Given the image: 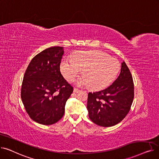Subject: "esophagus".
Masks as SVG:
<instances>
[{
  "label": "esophagus",
  "mask_w": 159,
  "mask_h": 159,
  "mask_svg": "<svg viewBox=\"0 0 159 159\" xmlns=\"http://www.w3.org/2000/svg\"><path fill=\"white\" fill-rule=\"evenodd\" d=\"M79 91H80V90L79 89H77V88H74L73 89V92L74 93H79Z\"/></svg>",
  "instance_id": "obj_1"
}]
</instances>
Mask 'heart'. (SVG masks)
<instances>
[{"label":"heart","instance_id":"1","mask_svg":"<svg viewBox=\"0 0 159 159\" xmlns=\"http://www.w3.org/2000/svg\"><path fill=\"white\" fill-rule=\"evenodd\" d=\"M61 71L68 81L75 79L82 70L83 76L76 84L101 90L110 86L119 72L120 65L115 58L99 51L79 52L73 54L70 59L64 58L61 63Z\"/></svg>","mask_w":159,"mask_h":159}]
</instances>
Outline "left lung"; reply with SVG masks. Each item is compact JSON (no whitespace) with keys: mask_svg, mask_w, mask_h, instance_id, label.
Returning <instances> with one entry per match:
<instances>
[{"mask_svg":"<svg viewBox=\"0 0 159 159\" xmlns=\"http://www.w3.org/2000/svg\"><path fill=\"white\" fill-rule=\"evenodd\" d=\"M134 98V84L131 72L124 61L120 73L109 87L89 93L87 109L91 120L98 126L110 127L127 115Z\"/></svg>","mask_w":159,"mask_h":159,"instance_id":"obj_1","label":"left lung"}]
</instances>
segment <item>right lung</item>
<instances>
[{"mask_svg": "<svg viewBox=\"0 0 159 159\" xmlns=\"http://www.w3.org/2000/svg\"><path fill=\"white\" fill-rule=\"evenodd\" d=\"M64 48H47L32 58L21 88V99L30 117L43 125H52L64 114L67 100L73 88L63 77L60 64Z\"/></svg>", "mask_w": 159, "mask_h": 159, "instance_id": "obj_1", "label": "right lung"}]
</instances>
